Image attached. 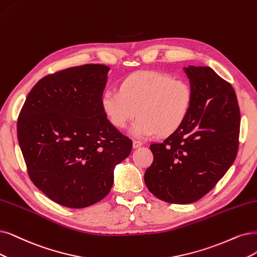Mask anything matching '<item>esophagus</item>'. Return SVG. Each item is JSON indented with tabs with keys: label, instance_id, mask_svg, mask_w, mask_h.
<instances>
[{
	"label": "esophagus",
	"instance_id": "1",
	"mask_svg": "<svg viewBox=\"0 0 257 257\" xmlns=\"http://www.w3.org/2000/svg\"><path fill=\"white\" fill-rule=\"evenodd\" d=\"M142 145H143V143H142V142H140V141H134V143H132V146H134V148H139Z\"/></svg>",
	"mask_w": 257,
	"mask_h": 257
}]
</instances>
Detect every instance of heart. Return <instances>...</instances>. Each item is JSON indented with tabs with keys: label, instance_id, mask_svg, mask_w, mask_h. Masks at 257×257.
<instances>
[{
	"label": "heart",
	"instance_id": "heart-1",
	"mask_svg": "<svg viewBox=\"0 0 257 257\" xmlns=\"http://www.w3.org/2000/svg\"><path fill=\"white\" fill-rule=\"evenodd\" d=\"M119 90L102 93V111L117 129L125 128L138 113L140 116L129 131L139 139L174 134L183 125L193 104L187 82L153 71L129 76Z\"/></svg>",
	"mask_w": 257,
	"mask_h": 257
}]
</instances>
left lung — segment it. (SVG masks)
Returning <instances> with one entry per match:
<instances>
[{
    "label": "left lung",
    "instance_id": "left-lung-1",
    "mask_svg": "<svg viewBox=\"0 0 257 257\" xmlns=\"http://www.w3.org/2000/svg\"><path fill=\"white\" fill-rule=\"evenodd\" d=\"M193 104L183 125L150 149L145 172L149 192L161 200L187 204L206 195L225 175L238 150L240 112L232 85L208 66L183 68Z\"/></svg>",
    "mask_w": 257,
    "mask_h": 257
}]
</instances>
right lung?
Here are the masks:
<instances>
[{
	"instance_id": "right-lung-1",
	"label": "right lung",
	"mask_w": 257,
	"mask_h": 257,
	"mask_svg": "<svg viewBox=\"0 0 257 257\" xmlns=\"http://www.w3.org/2000/svg\"><path fill=\"white\" fill-rule=\"evenodd\" d=\"M110 68L84 64L46 76L28 93L18 141L34 184L56 203L88 207L111 191L132 142L101 108Z\"/></svg>"
}]
</instances>
